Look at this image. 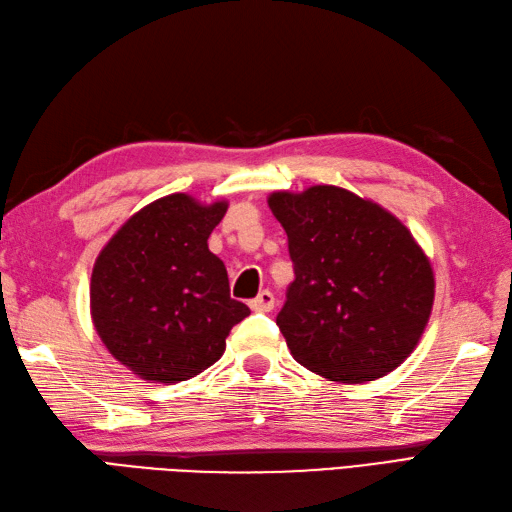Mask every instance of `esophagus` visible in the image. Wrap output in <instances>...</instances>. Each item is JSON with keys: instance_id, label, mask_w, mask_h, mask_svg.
Masks as SVG:
<instances>
[{"instance_id": "1", "label": "esophagus", "mask_w": 512, "mask_h": 512, "mask_svg": "<svg viewBox=\"0 0 512 512\" xmlns=\"http://www.w3.org/2000/svg\"><path fill=\"white\" fill-rule=\"evenodd\" d=\"M276 306V297L271 291H260L254 299H249V308L256 310V313H269Z\"/></svg>"}]
</instances>
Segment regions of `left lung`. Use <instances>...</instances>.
I'll return each mask as SVG.
<instances>
[{
	"label": "left lung",
	"instance_id": "8db88e82",
	"mask_svg": "<svg viewBox=\"0 0 512 512\" xmlns=\"http://www.w3.org/2000/svg\"><path fill=\"white\" fill-rule=\"evenodd\" d=\"M295 280L276 317L299 365L360 384L413 354L434 302L428 256L389 210L339 186L269 195Z\"/></svg>",
	"mask_w": 512,
	"mask_h": 512
}]
</instances>
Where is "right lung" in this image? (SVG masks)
<instances>
[{"label":"right lung","mask_w":512,"mask_h":512,"mask_svg":"<svg viewBox=\"0 0 512 512\" xmlns=\"http://www.w3.org/2000/svg\"><path fill=\"white\" fill-rule=\"evenodd\" d=\"M228 202L173 193L132 215L99 252L91 315L108 352L132 373L176 384L215 365L232 326L249 315L230 297L208 236Z\"/></svg>","instance_id":"obj_1"}]
</instances>
